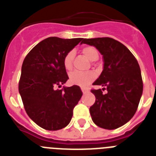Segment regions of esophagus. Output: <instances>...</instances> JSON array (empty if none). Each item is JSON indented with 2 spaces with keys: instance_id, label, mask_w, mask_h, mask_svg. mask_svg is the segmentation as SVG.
I'll list each match as a JSON object with an SVG mask.
<instances>
[{
  "instance_id": "34e87169",
  "label": "esophagus",
  "mask_w": 156,
  "mask_h": 156,
  "mask_svg": "<svg viewBox=\"0 0 156 156\" xmlns=\"http://www.w3.org/2000/svg\"><path fill=\"white\" fill-rule=\"evenodd\" d=\"M81 90H82L83 93V94H87V93H88V90H87V89H86V88H84V87H81Z\"/></svg>"
}]
</instances>
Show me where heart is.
I'll list each match as a JSON object with an SVG mask.
<instances>
[{"instance_id":"heart-1","label":"heart","mask_w":156,"mask_h":156,"mask_svg":"<svg viewBox=\"0 0 156 156\" xmlns=\"http://www.w3.org/2000/svg\"><path fill=\"white\" fill-rule=\"evenodd\" d=\"M83 54L90 61H96L98 59L99 54L97 49L94 47H84L82 49ZM75 52L70 51L66 54L63 59V66L67 71H71L73 68V58ZM95 75L93 72H79L75 71L69 76V81L73 84L79 85L81 87H87L94 79Z\"/></svg>"}]
</instances>
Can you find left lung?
I'll return each instance as SVG.
<instances>
[{"label":"left lung","instance_id":"1","mask_svg":"<svg viewBox=\"0 0 156 156\" xmlns=\"http://www.w3.org/2000/svg\"><path fill=\"white\" fill-rule=\"evenodd\" d=\"M103 56L104 66L94 85L107 90H91L96 100L90 108L92 120L99 127L114 129L124 125L135 114L143 92L140 69L126 46L109 37L83 39Z\"/></svg>","mask_w":156,"mask_h":156}]
</instances>
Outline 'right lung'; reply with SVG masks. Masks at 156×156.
Returning <instances> with one entry per match:
<instances>
[{"mask_svg": "<svg viewBox=\"0 0 156 156\" xmlns=\"http://www.w3.org/2000/svg\"><path fill=\"white\" fill-rule=\"evenodd\" d=\"M82 40L48 37L37 44L23 61L19 94L27 115L44 129L58 130L66 127L82 97L76 85L55 89L68 80L63 59Z\"/></svg>", "mask_w": 156, "mask_h": 156, "instance_id": "1", "label": "right lung"}]
</instances>
